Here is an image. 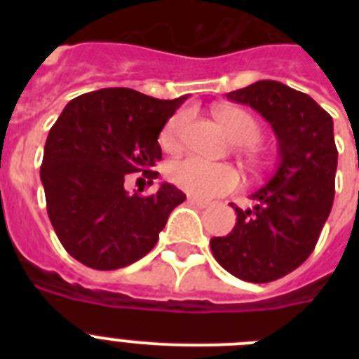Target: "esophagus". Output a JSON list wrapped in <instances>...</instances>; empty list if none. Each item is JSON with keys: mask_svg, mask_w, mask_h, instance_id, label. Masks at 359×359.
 Here are the masks:
<instances>
[{"mask_svg": "<svg viewBox=\"0 0 359 359\" xmlns=\"http://www.w3.org/2000/svg\"><path fill=\"white\" fill-rule=\"evenodd\" d=\"M189 201L192 203V205H196V207H198V208H207V207H210V203H208V201H203V199H199V198H194V196H189Z\"/></svg>", "mask_w": 359, "mask_h": 359, "instance_id": "obj_1", "label": "esophagus"}]
</instances>
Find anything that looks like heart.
<instances>
[{
  "mask_svg": "<svg viewBox=\"0 0 359 359\" xmlns=\"http://www.w3.org/2000/svg\"><path fill=\"white\" fill-rule=\"evenodd\" d=\"M215 116L224 126L236 144L252 147L261 138V128L250 113L237 107H219ZM187 113H177L165 123L160 142L167 151H177L183 144ZM167 176L177 189L199 199H212L236 190L241 183L239 172L223 163H210L201 158L189 156L169 165Z\"/></svg>",
  "mask_w": 359,
  "mask_h": 359,
  "instance_id": "heart-1",
  "label": "heart"
}]
</instances>
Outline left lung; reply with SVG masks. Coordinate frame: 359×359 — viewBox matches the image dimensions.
<instances>
[{
    "label": "left lung",
    "instance_id": "left-lung-1",
    "mask_svg": "<svg viewBox=\"0 0 359 359\" xmlns=\"http://www.w3.org/2000/svg\"><path fill=\"white\" fill-rule=\"evenodd\" d=\"M259 111L278 140V165L266 185L236 207L237 223L212 237L215 261L246 282H271L291 273L318 243L334 199L338 151L332 118L309 95L277 81H259L226 93Z\"/></svg>",
    "mask_w": 359,
    "mask_h": 359
}]
</instances>
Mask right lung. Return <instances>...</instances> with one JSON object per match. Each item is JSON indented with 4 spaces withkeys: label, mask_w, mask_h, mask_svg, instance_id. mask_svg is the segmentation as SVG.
I'll return each mask as SVG.
<instances>
[{
    "label": "right lung",
    "mask_w": 359,
    "mask_h": 359,
    "mask_svg": "<svg viewBox=\"0 0 359 359\" xmlns=\"http://www.w3.org/2000/svg\"><path fill=\"white\" fill-rule=\"evenodd\" d=\"M187 100H160L129 88L73 98L50 129L41 182L46 210L66 252L93 269H118L147 255L170 212L187 199L161 183L156 194H129L126 176L156 180L158 136Z\"/></svg>",
    "instance_id": "add662e5"
}]
</instances>
